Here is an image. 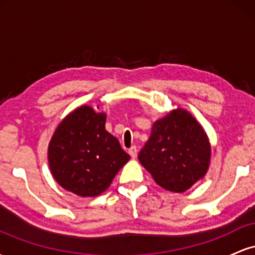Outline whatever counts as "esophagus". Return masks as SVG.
<instances>
[{
  "instance_id": "34e87169",
  "label": "esophagus",
  "mask_w": 255,
  "mask_h": 255,
  "mask_svg": "<svg viewBox=\"0 0 255 255\" xmlns=\"http://www.w3.org/2000/svg\"><path fill=\"white\" fill-rule=\"evenodd\" d=\"M128 152H129V154H130V157L133 158H136V154H137V150H136V147L135 146H131V147L129 148V150H128Z\"/></svg>"
}]
</instances>
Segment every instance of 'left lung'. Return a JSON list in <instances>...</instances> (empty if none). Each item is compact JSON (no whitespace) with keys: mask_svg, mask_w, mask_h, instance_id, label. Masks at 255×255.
I'll use <instances>...</instances> for the list:
<instances>
[{"mask_svg":"<svg viewBox=\"0 0 255 255\" xmlns=\"http://www.w3.org/2000/svg\"><path fill=\"white\" fill-rule=\"evenodd\" d=\"M137 158L160 187L181 193L209 170L211 146L197 120L176 109L154 122Z\"/></svg>","mask_w":255,"mask_h":255,"instance_id":"1","label":"left lung"}]
</instances>
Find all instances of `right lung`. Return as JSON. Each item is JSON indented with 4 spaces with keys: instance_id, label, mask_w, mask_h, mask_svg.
Wrapping results in <instances>:
<instances>
[{
    "instance_id": "obj_1",
    "label": "right lung",
    "mask_w": 255,
    "mask_h": 255,
    "mask_svg": "<svg viewBox=\"0 0 255 255\" xmlns=\"http://www.w3.org/2000/svg\"><path fill=\"white\" fill-rule=\"evenodd\" d=\"M105 120L104 113L83 105L57 126L49 144L48 160L52 176L66 191L97 197L129 160L119 140L105 130Z\"/></svg>"
}]
</instances>
